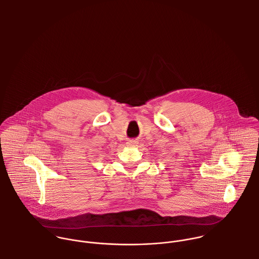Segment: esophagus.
<instances>
[{
	"instance_id": "1",
	"label": "esophagus",
	"mask_w": 259,
	"mask_h": 259,
	"mask_svg": "<svg viewBox=\"0 0 259 259\" xmlns=\"http://www.w3.org/2000/svg\"><path fill=\"white\" fill-rule=\"evenodd\" d=\"M136 144H138L137 139H131V140H128V142H127L128 146H135Z\"/></svg>"
}]
</instances>
